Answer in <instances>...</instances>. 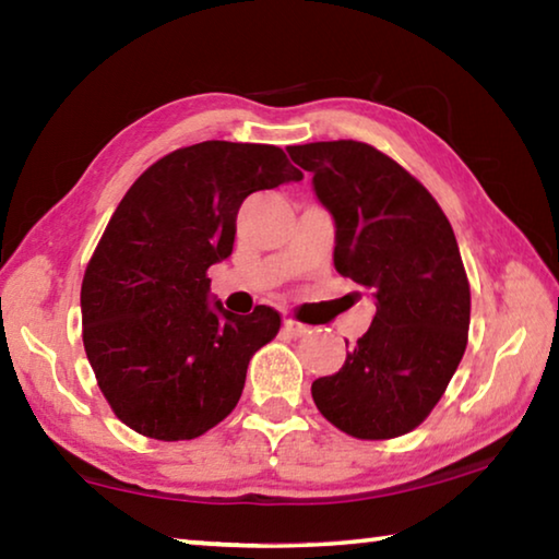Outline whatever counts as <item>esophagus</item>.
<instances>
[{
    "instance_id": "obj_1",
    "label": "esophagus",
    "mask_w": 559,
    "mask_h": 559,
    "mask_svg": "<svg viewBox=\"0 0 559 559\" xmlns=\"http://www.w3.org/2000/svg\"><path fill=\"white\" fill-rule=\"evenodd\" d=\"M283 330H286L288 335H306L308 333V325H302V323H298V320H293V318H286L283 320Z\"/></svg>"
}]
</instances>
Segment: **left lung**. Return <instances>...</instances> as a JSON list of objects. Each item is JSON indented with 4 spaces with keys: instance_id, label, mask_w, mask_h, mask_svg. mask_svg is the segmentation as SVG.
I'll return each mask as SVG.
<instances>
[{
    "instance_id": "8db88e82",
    "label": "left lung",
    "mask_w": 559,
    "mask_h": 559,
    "mask_svg": "<svg viewBox=\"0 0 559 559\" xmlns=\"http://www.w3.org/2000/svg\"><path fill=\"white\" fill-rule=\"evenodd\" d=\"M335 219L340 276L372 290L377 313L313 402L347 437L394 439L427 419L466 353L471 286L447 214L390 155L333 140L288 147Z\"/></svg>"
}]
</instances>
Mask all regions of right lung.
Instances as JSON below:
<instances>
[{
  "label": "right lung",
  "mask_w": 559,
  "mask_h": 559,
  "mask_svg": "<svg viewBox=\"0 0 559 559\" xmlns=\"http://www.w3.org/2000/svg\"><path fill=\"white\" fill-rule=\"evenodd\" d=\"M300 169L276 145L206 140L159 157L122 197L83 273V347L112 414L157 441H189L239 402L246 367L281 330L278 310L210 302L246 197Z\"/></svg>",
  "instance_id": "obj_1"
}]
</instances>
